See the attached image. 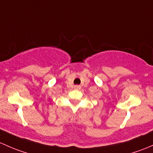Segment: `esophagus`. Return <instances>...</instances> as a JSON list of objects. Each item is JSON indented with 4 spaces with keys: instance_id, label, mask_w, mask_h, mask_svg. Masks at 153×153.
<instances>
[{
    "instance_id": "1",
    "label": "esophagus",
    "mask_w": 153,
    "mask_h": 153,
    "mask_svg": "<svg viewBox=\"0 0 153 153\" xmlns=\"http://www.w3.org/2000/svg\"><path fill=\"white\" fill-rule=\"evenodd\" d=\"M74 88H75V89H76V90H79L80 89V87L79 85H76L74 87Z\"/></svg>"
}]
</instances>
